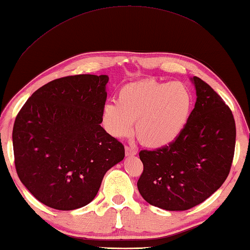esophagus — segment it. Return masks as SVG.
<instances>
[{
  "label": "esophagus",
  "mask_w": 250,
  "mask_h": 250,
  "mask_svg": "<svg viewBox=\"0 0 250 250\" xmlns=\"http://www.w3.org/2000/svg\"><path fill=\"white\" fill-rule=\"evenodd\" d=\"M125 154H126V156L136 155V154H137V151H136L135 149H132L131 146H125Z\"/></svg>",
  "instance_id": "34e87169"
}]
</instances>
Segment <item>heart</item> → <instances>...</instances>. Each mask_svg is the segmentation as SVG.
I'll return each instance as SVG.
<instances>
[{"label": "heart", "instance_id": "heart-1", "mask_svg": "<svg viewBox=\"0 0 250 250\" xmlns=\"http://www.w3.org/2000/svg\"><path fill=\"white\" fill-rule=\"evenodd\" d=\"M192 106V94L183 83L144 80L122 86L118 103L104 105L101 121L114 138L129 137L135 123L136 137L142 145L162 147L186 128Z\"/></svg>", "mask_w": 250, "mask_h": 250}]
</instances>
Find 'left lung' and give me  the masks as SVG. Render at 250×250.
I'll return each instance as SVG.
<instances>
[{"label":"left lung","instance_id":"1","mask_svg":"<svg viewBox=\"0 0 250 250\" xmlns=\"http://www.w3.org/2000/svg\"><path fill=\"white\" fill-rule=\"evenodd\" d=\"M192 81L197 98L186 128L168 146L139 152L140 194L166 210H188L207 200L226 181L233 162L232 111L206 82L197 76Z\"/></svg>","mask_w":250,"mask_h":250}]
</instances>
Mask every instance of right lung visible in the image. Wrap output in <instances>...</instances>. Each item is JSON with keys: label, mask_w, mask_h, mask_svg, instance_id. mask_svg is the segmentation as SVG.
<instances>
[{"label": "right lung", "mask_w": 250, "mask_h": 250, "mask_svg": "<svg viewBox=\"0 0 250 250\" xmlns=\"http://www.w3.org/2000/svg\"><path fill=\"white\" fill-rule=\"evenodd\" d=\"M108 75L79 74L35 90L13 128L15 167L22 185L50 208L73 210L94 200L121 142L101 127Z\"/></svg>", "instance_id": "add662e5"}]
</instances>
